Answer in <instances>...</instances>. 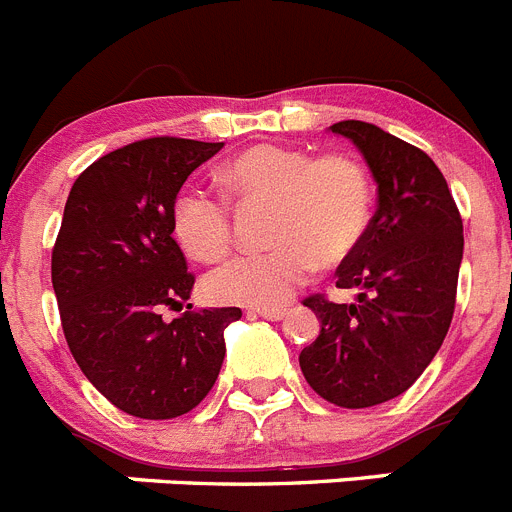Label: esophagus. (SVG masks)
Instances as JSON below:
<instances>
[{"label": "esophagus", "instance_id": "esophagus-1", "mask_svg": "<svg viewBox=\"0 0 512 512\" xmlns=\"http://www.w3.org/2000/svg\"><path fill=\"white\" fill-rule=\"evenodd\" d=\"M250 313L262 316V319H267V321H283L285 316H288V308H252Z\"/></svg>", "mask_w": 512, "mask_h": 512}]
</instances>
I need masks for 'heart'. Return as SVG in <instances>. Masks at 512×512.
<instances>
[{"mask_svg": "<svg viewBox=\"0 0 512 512\" xmlns=\"http://www.w3.org/2000/svg\"><path fill=\"white\" fill-rule=\"evenodd\" d=\"M222 183L239 201L275 204V247L211 270L206 293L216 303L280 308L311 278L316 262H344L370 229L372 181L365 165L347 155L313 158L296 147L255 145L224 163ZM170 224L178 245L201 262L219 260L232 247L229 204L204 188L178 193Z\"/></svg>", "mask_w": 512, "mask_h": 512, "instance_id": "1", "label": "heart"}]
</instances>
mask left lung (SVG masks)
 Segmentation results:
<instances>
[{
  "label": "left lung",
  "mask_w": 512,
  "mask_h": 512,
  "mask_svg": "<svg viewBox=\"0 0 512 512\" xmlns=\"http://www.w3.org/2000/svg\"><path fill=\"white\" fill-rule=\"evenodd\" d=\"M329 132L362 153L377 183V211L362 245L336 270L339 288H359L357 301H303L321 331L298 362L324 400L370 408L411 388L444 344L464 252L462 216L423 150L359 119Z\"/></svg>",
  "instance_id": "8db88e82"
}]
</instances>
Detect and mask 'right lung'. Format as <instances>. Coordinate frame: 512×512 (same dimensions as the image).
I'll return each mask as SVG.
<instances>
[{
	"label": "right lung",
	"mask_w": 512,
	"mask_h": 512,
	"mask_svg": "<svg viewBox=\"0 0 512 512\" xmlns=\"http://www.w3.org/2000/svg\"><path fill=\"white\" fill-rule=\"evenodd\" d=\"M224 142L150 137L76 178L53 247V290L81 372L119 411L163 421L193 411L222 370L239 308L186 311L193 275L173 239V201ZM191 308V303H188Z\"/></svg>",
	"instance_id": "add662e5"
}]
</instances>
